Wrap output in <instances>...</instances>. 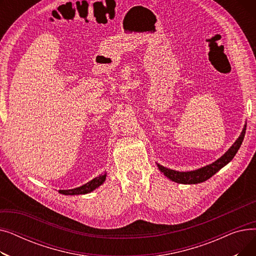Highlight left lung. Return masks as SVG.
<instances>
[{"label": "left lung", "mask_w": 256, "mask_h": 256, "mask_svg": "<svg viewBox=\"0 0 256 256\" xmlns=\"http://www.w3.org/2000/svg\"><path fill=\"white\" fill-rule=\"evenodd\" d=\"M246 126L247 124L244 126L240 137L230 146V148L228 150L221 158H219L217 160H214V163L210 165H206L204 167H201L199 169L192 170V171H176V170L166 168L158 163H156V166L160 172L164 173V176L166 178H168L174 182L184 184H195L204 182L208 178H210L214 173H217L221 168L226 166L234 158L236 154L238 152V148L240 147L242 142L244 140L245 132H246Z\"/></svg>", "instance_id": "left-lung-1"}]
</instances>
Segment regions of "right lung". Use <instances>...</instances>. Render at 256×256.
<instances>
[{"label":"right lung","mask_w":256,"mask_h":256,"mask_svg":"<svg viewBox=\"0 0 256 256\" xmlns=\"http://www.w3.org/2000/svg\"><path fill=\"white\" fill-rule=\"evenodd\" d=\"M106 172L100 174L98 178H93L92 180L88 182L87 184L74 188V189H70V190H59V193L63 194V195H84L87 193H91L92 191H94L100 186H102L104 184V182L106 180Z\"/></svg>","instance_id":"obj_1"}]
</instances>
